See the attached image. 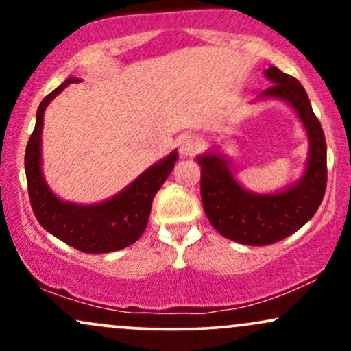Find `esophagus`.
<instances>
[{"label":"esophagus","mask_w":351,"mask_h":351,"mask_svg":"<svg viewBox=\"0 0 351 351\" xmlns=\"http://www.w3.org/2000/svg\"><path fill=\"white\" fill-rule=\"evenodd\" d=\"M201 147V142L198 136L195 135H184L180 140V153L183 156H193L195 153H198Z\"/></svg>","instance_id":"esophagus-1"}]
</instances>
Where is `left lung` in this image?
I'll list each match as a JSON object with an SVG mask.
<instances>
[{"label": "left lung", "mask_w": 351, "mask_h": 351, "mask_svg": "<svg viewBox=\"0 0 351 351\" xmlns=\"http://www.w3.org/2000/svg\"><path fill=\"white\" fill-rule=\"evenodd\" d=\"M265 77L274 84L263 97L291 104L307 130L310 152L304 176L280 193L256 195L237 183L223 155L198 156L201 201L209 223L221 236L245 245L274 244L299 231L315 215L327 189V143L307 92L295 77L274 66Z\"/></svg>", "instance_id": "obj_1"}]
</instances>
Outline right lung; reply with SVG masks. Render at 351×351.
I'll list each match as a JSON object with an SVG mask.
<instances>
[{
  "mask_svg": "<svg viewBox=\"0 0 351 351\" xmlns=\"http://www.w3.org/2000/svg\"><path fill=\"white\" fill-rule=\"evenodd\" d=\"M79 79H67L43 99L36 114V127L24 156L31 208L39 224L62 243L87 254L119 251L134 244L147 228L152 201L175 167L178 153L173 152L162 162L143 171L132 184L114 198L99 204L67 203L59 199L44 181L41 171V135L44 110L56 95Z\"/></svg>",
  "mask_w": 351,
  "mask_h": 351,
  "instance_id": "obj_1",
  "label": "right lung"
}]
</instances>
